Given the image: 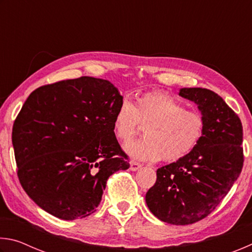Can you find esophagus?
Here are the masks:
<instances>
[{
  "label": "esophagus",
  "instance_id": "34e87169",
  "mask_svg": "<svg viewBox=\"0 0 252 252\" xmlns=\"http://www.w3.org/2000/svg\"><path fill=\"white\" fill-rule=\"evenodd\" d=\"M141 167H142V165H141V163H139V162L133 161V160L130 162V170H131V171H136V170H139Z\"/></svg>",
  "mask_w": 252,
  "mask_h": 252
}]
</instances>
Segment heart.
<instances>
[{"mask_svg":"<svg viewBox=\"0 0 252 252\" xmlns=\"http://www.w3.org/2000/svg\"><path fill=\"white\" fill-rule=\"evenodd\" d=\"M146 126V139L126 151L136 160L176 162L189 156L201 142L206 122L201 113L187 110L168 93L146 92L133 104L122 101L113 117V134L127 143Z\"/></svg>","mask_w":252,"mask_h":252,"instance_id":"1","label":"heart"}]
</instances>
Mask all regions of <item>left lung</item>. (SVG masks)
Returning <instances> with one entry per match:
<instances>
[{"label":"left lung","mask_w":252,"mask_h":252,"mask_svg":"<svg viewBox=\"0 0 252 252\" xmlns=\"http://www.w3.org/2000/svg\"><path fill=\"white\" fill-rule=\"evenodd\" d=\"M206 122L201 142L183 159L157 170L146 202L163 222L191 224L206 218L231 189L244 165L242 125L222 97L202 88H183Z\"/></svg>","instance_id":"8db88e82"}]
</instances>
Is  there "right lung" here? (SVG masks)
Listing matches in <instances>:
<instances>
[{"instance_id": "right-lung-1", "label": "right lung", "mask_w": 252, "mask_h": 252, "mask_svg": "<svg viewBox=\"0 0 252 252\" xmlns=\"http://www.w3.org/2000/svg\"><path fill=\"white\" fill-rule=\"evenodd\" d=\"M122 101L112 83L91 76L46 84L29 95L12 143L21 186L40 208L63 220L90 216L111 174L129 169L112 127Z\"/></svg>"}]
</instances>
